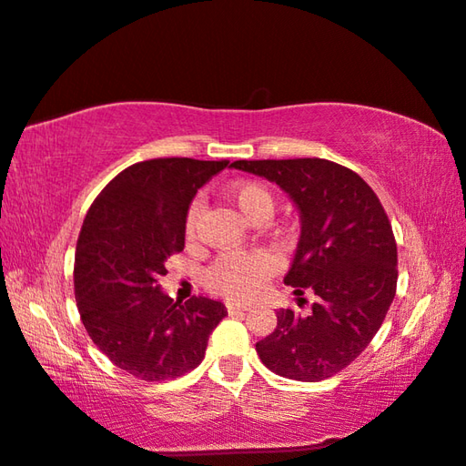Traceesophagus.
<instances>
[{
  "label": "esophagus",
  "instance_id": "obj_1",
  "mask_svg": "<svg viewBox=\"0 0 466 466\" xmlns=\"http://www.w3.org/2000/svg\"><path fill=\"white\" fill-rule=\"evenodd\" d=\"M249 305H243V303H227V311H229L231 315H235V313H245V311H249Z\"/></svg>",
  "mask_w": 466,
  "mask_h": 466
}]
</instances>
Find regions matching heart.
I'll use <instances>...</instances> for the list:
<instances>
[{
	"label": "heart",
	"instance_id": "1",
	"mask_svg": "<svg viewBox=\"0 0 466 466\" xmlns=\"http://www.w3.org/2000/svg\"><path fill=\"white\" fill-rule=\"evenodd\" d=\"M229 199L247 221H267L275 211V195L265 185L255 181H239L229 187ZM199 205H191L187 213V233L193 231ZM275 261L267 253H231L217 259L207 271V285L213 291L231 299H249L263 289L275 273Z\"/></svg>",
	"mask_w": 466,
	"mask_h": 466
}]
</instances>
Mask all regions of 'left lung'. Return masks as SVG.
<instances>
[{
    "label": "left lung",
    "instance_id": "left-lung-1",
    "mask_svg": "<svg viewBox=\"0 0 466 466\" xmlns=\"http://www.w3.org/2000/svg\"><path fill=\"white\" fill-rule=\"evenodd\" d=\"M233 169L277 183L301 219L285 285L317 295L307 315L277 311L255 345L273 373L319 382L337 375L377 335L397 291V243L375 191L343 165L307 159L235 161Z\"/></svg>",
    "mask_w": 466,
    "mask_h": 466
}]
</instances>
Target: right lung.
I'll return each instance as SVG.
<instances>
[{
  "label": "right lung",
  "mask_w": 466,
  "mask_h": 466,
  "mask_svg": "<svg viewBox=\"0 0 466 466\" xmlns=\"http://www.w3.org/2000/svg\"><path fill=\"white\" fill-rule=\"evenodd\" d=\"M227 159H151L121 171L93 201L76 249V299L93 343L143 380L195 369L227 315L223 303L185 305L161 291L169 255L183 251L189 205Z\"/></svg>",
  "instance_id": "right-lung-1"
}]
</instances>
